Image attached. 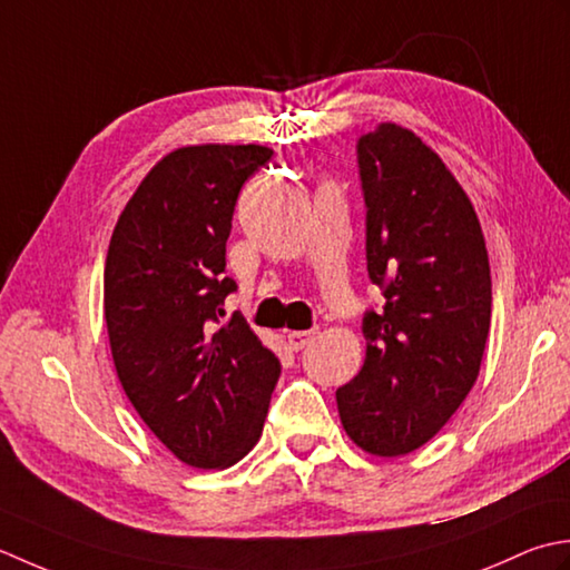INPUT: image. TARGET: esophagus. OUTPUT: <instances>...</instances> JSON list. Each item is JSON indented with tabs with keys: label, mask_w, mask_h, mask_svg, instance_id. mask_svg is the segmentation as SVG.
I'll use <instances>...</instances> for the list:
<instances>
[{
	"label": "esophagus",
	"mask_w": 570,
	"mask_h": 570,
	"mask_svg": "<svg viewBox=\"0 0 570 570\" xmlns=\"http://www.w3.org/2000/svg\"><path fill=\"white\" fill-rule=\"evenodd\" d=\"M312 336H315V330H309V332H285V340L289 344V350H295V352L305 350V346L312 342Z\"/></svg>",
	"instance_id": "obj_1"
}]
</instances>
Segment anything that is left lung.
<instances>
[{
  "instance_id": "8db88e82",
  "label": "left lung",
  "mask_w": 570,
  "mask_h": 570,
  "mask_svg": "<svg viewBox=\"0 0 570 570\" xmlns=\"http://www.w3.org/2000/svg\"><path fill=\"white\" fill-rule=\"evenodd\" d=\"M366 204V358L336 391L346 435L381 458L425 445L468 399L492 320L480 218L431 147L381 122L356 142Z\"/></svg>"
}]
</instances>
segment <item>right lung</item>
<instances>
[{
	"label": "right lung",
	"instance_id": "obj_1",
	"mask_svg": "<svg viewBox=\"0 0 570 570\" xmlns=\"http://www.w3.org/2000/svg\"><path fill=\"white\" fill-rule=\"evenodd\" d=\"M273 157L261 145H196L159 159L127 202L106 261V324L118 379L191 468L224 470L258 443L281 362L243 315L226 240L243 184Z\"/></svg>",
	"mask_w": 570,
	"mask_h": 570
}]
</instances>
